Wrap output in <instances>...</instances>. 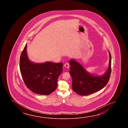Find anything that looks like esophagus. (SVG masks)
I'll use <instances>...</instances> for the list:
<instances>
[{
    "instance_id": "34e87169",
    "label": "esophagus",
    "mask_w": 128,
    "mask_h": 128,
    "mask_svg": "<svg viewBox=\"0 0 128 128\" xmlns=\"http://www.w3.org/2000/svg\"><path fill=\"white\" fill-rule=\"evenodd\" d=\"M64 66L66 67V68H68L69 67H70V65H69V64L68 63H65V64H64Z\"/></svg>"
}]
</instances>
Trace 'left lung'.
<instances>
[{"label":"left lung","instance_id":"1","mask_svg":"<svg viewBox=\"0 0 128 128\" xmlns=\"http://www.w3.org/2000/svg\"><path fill=\"white\" fill-rule=\"evenodd\" d=\"M109 52L108 68L101 76H94L87 72L82 65L76 60H70L69 71L72 78V89L78 95L86 96L97 92L108 84L111 73V55Z\"/></svg>","mask_w":128,"mask_h":128}]
</instances>
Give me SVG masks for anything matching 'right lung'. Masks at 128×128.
<instances>
[{
  "label": "right lung",
  "mask_w": 128,
  "mask_h": 128,
  "mask_svg": "<svg viewBox=\"0 0 128 128\" xmlns=\"http://www.w3.org/2000/svg\"><path fill=\"white\" fill-rule=\"evenodd\" d=\"M27 44L22 52L20 68L24 84L36 94L48 95L57 87V80L63 70L62 63L51 62L38 64L28 59Z\"/></svg>",
  "instance_id": "1"
}]
</instances>
